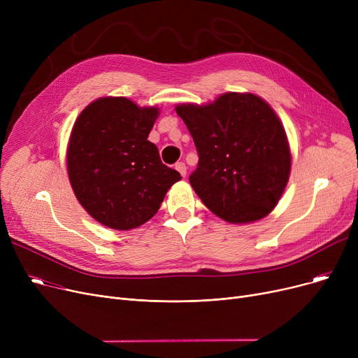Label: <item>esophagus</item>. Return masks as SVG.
<instances>
[{"label": "esophagus", "mask_w": 358, "mask_h": 358, "mask_svg": "<svg viewBox=\"0 0 358 358\" xmlns=\"http://www.w3.org/2000/svg\"><path fill=\"white\" fill-rule=\"evenodd\" d=\"M176 169H177V171H178L182 177L187 176V166H185L184 162H177V164H176Z\"/></svg>", "instance_id": "1"}]
</instances>
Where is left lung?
Listing matches in <instances>:
<instances>
[{
    "instance_id": "1",
    "label": "left lung",
    "mask_w": 358,
    "mask_h": 358,
    "mask_svg": "<svg viewBox=\"0 0 358 358\" xmlns=\"http://www.w3.org/2000/svg\"><path fill=\"white\" fill-rule=\"evenodd\" d=\"M194 141L199 164L190 184L215 215L231 223L267 216L290 176L286 131L254 94L228 92L208 106H177Z\"/></svg>"
}]
</instances>
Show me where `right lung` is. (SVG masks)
Here are the masks:
<instances>
[{"instance_id": "obj_1", "label": "right lung", "mask_w": 358, "mask_h": 358, "mask_svg": "<svg viewBox=\"0 0 358 358\" xmlns=\"http://www.w3.org/2000/svg\"><path fill=\"white\" fill-rule=\"evenodd\" d=\"M158 108L124 97L87 106L73 124L66 165L83 208L108 228L127 231L152 217L181 176L148 141Z\"/></svg>"}]
</instances>
